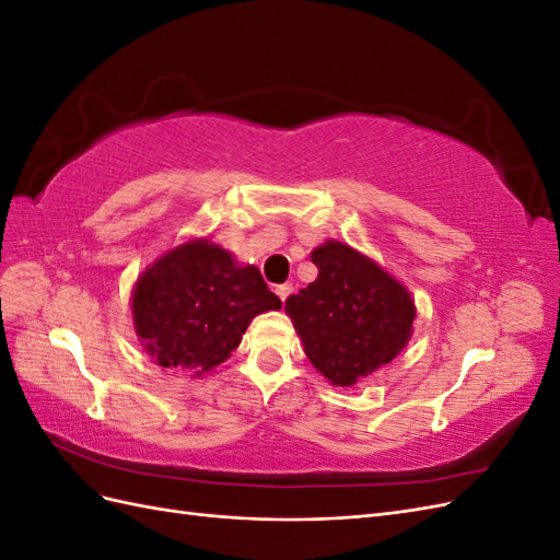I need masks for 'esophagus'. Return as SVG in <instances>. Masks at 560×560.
Segmentation results:
<instances>
[{
  "instance_id": "esophagus-1",
  "label": "esophagus",
  "mask_w": 560,
  "mask_h": 560,
  "mask_svg": "<svg viewBox=\"0 0 560 560\" xmlns=\"http://www.w3.org/2000/svg\"><path fill=\"white\" fill-rule=\"evenodd\" d=\"M292 290H294V287H292V284H278V287H276V294L280 296V301H284L287 296H290V294H292Z\"/></svg>"
}]
</instances>
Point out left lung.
Segmentation results:
<instances>
[{
	"mask_svg": "<svg viewBox=\"0 0 560 560\" xmlns=\"http://www.w3.org/2000/svg\"><path fill=\"white\" fill-rule=\"evenodd\" d=\"M311 261L317 278L284 301V313L319 374L336 387H352L409 343L416 301L378 261L348 243L325 241Z\"/></svg>",
	"mask_w": 560,
	"mask_h": 560,
	"instance_id": "8db88e82",
	"label": "left lung"
}]
</instances>
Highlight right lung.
<instances>
[{"instance_id": "1", "label": "right lung", "mask_w": 560, "mask_h": 560, "mask_svg": "<svg viewBox=\"0 0 560 560\" xmlns=\"http://www.w3.org/2000/svg\"><path fill=\"white\" fill-rule=\"evenodd\" d=\"M259 268L210 238H191L151 261L130 294L132 327L163 369L200 378L231 358L249 322L280 311Z\"/></svg>"}]
</instances>
